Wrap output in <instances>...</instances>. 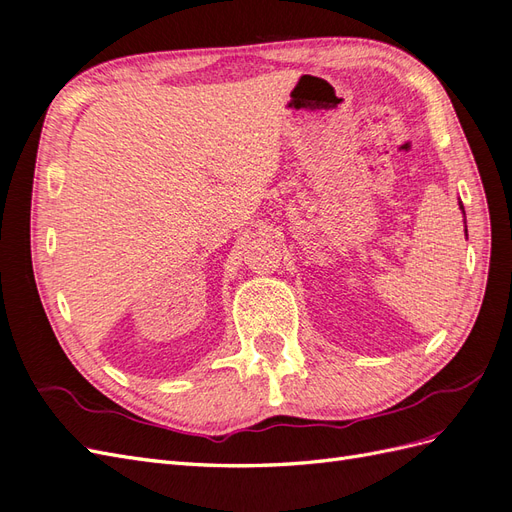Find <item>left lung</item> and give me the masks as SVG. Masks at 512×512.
Masks as SVG:
<instances>
[{
    "instance_id": "obj_1",
    "label": "left lung",
    "mask_w": 512,
    "mask_h": 512,
    "mask_svg": "<svg viewBox=\"0 0 512 512\" xmlns=\"http://www.w3.org/2000/svg\"><path fill=\"white\" fill-rule=\"evenodd\" d=\"M461 211H463V215H465V209H463V204H461ZM465 237H467V226H465Z\"/></svg>"
}]
</instances>
